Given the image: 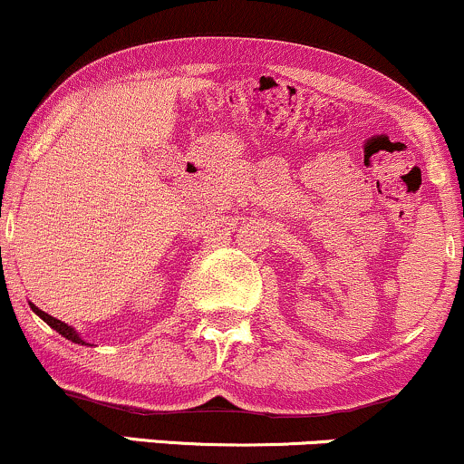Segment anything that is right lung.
Masks as SVG:
<instances>
[{"label":"right lung","mask_w":464,"mask_h":464,"mask_svg":"<svg viewBox=\"0 0 464 464\" xmlns=\"http://www.w3.org/2000/svg\"><path fill=\"white\" fill-rule=\"evenodd\" d=\"M32 310H34V313H36V314H38V317H41L43 321H45V324H49V325H52V328H53V330H56V332H58V334H63V336H64V339H69V341H73V343H80V345H89V343H84V341H82V339H80V336H78V334H75V330H73V328H71V325H67V324H63V321H60V319H56V317H52V314L43 313V310H41V308H36V306H34V304H32Z\"/></svg>","instance_id":"right-lung-1"}]
</instances>
